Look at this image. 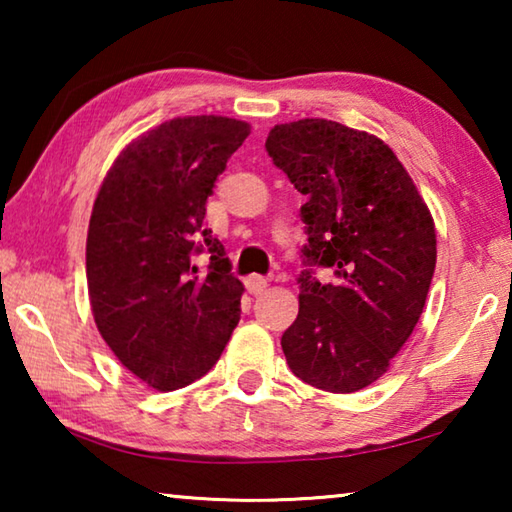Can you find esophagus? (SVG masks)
Here are the masks:
<instances>
[{
	"label": "esophagus",
	"instance_id": "obj_1",
	"mask_svg": "<svg viewBox=\"0 0 512 512\" xmlns=\"http://www.w3.org/2000/svg\"><path fill=\"white\" fill-rule=\"evenodd\" d=\"M266 287H268V280H266L264 275H248L246 277V289L253 293V296L266 291Z\"/></svg>",
	"mask_w": 512,
	"mask_h": 512
}]
</instances>
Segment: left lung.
<instances>
[{"label": "left lung", "instance_id": "obj_1", "mask_svg": "<svg viewBox=\"0 0 512 512\" xmlns=\"http://www.w3.org/2000/svg\"><path fill=\"white\" fill-rule=\"evenodd\" d=\"M266 151L307 196L300 309L282 334L293 375L329 393L361 391L391 368L424 309L436 228L397 155L379 137L329 119L271 128Z\"/></svg>", "mask_w": 512, "mask_h": 512}]
</instances>
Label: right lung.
Returning a JSON list of instances; mask_svg holds the SVG:
<instances>
[{"label":"right lung","mask_w":512,"mask_h":512,"mask_svg":"<svg viewBox=\"0 0 512 512\" xmlns=\"http://www.w3.org/2000/svg\"><path fill=\"white\" fill-rule=\"evenodd\" d=\"M246 121L198 115L164 121L112 162L92 207L85 271L103 341L155 391H178L219 361L241 316V284L205 228V203ZM207 249L198 276L191 255Z\"/></svg>","instance_id":"obj_1"}]
</instances>
